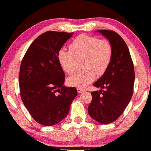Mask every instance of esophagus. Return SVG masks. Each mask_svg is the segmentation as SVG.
Here are the masks:
<instances>
[{
  "mask_svg": "<svg viewBox=\"0 0 151 151\" xmlns=\"http://www.w3.org/2000/svg\"><path fill=\"white\" fill-rule=\"evenodd\" d=\"M77 91L78 93H81L82 91H84V89H81V88H77Z\"/></svg>",
  "mask_w": 151,
  "mask_h": 151,
  "instance_id": "34e87169",
  "label": "esophagus"
}]
</instances>
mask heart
I'll use <instances>...</instances> for the list:
<instances>
[{
    "mask_svg": "<svg viewBox=\"0 0 151 151\" xmlns=\"http://www.w3.org/2000/svg\"><path fill=\"white\" fill-rule=\"evenodd\" d=\"M113 48L108 40H99L94 36L81 34L70 45V50L61 48L58 52V60L66 73L72 74L76 69V58L84 57L85 70L78 71L67 79L71 86L85 87L96 77L106 72L111 62Z\"/></svg>",
    "mask_w": 151,
    "mask_h": 151,
    "instance_id": "1",
    "label": "heart"
}]
</instances>
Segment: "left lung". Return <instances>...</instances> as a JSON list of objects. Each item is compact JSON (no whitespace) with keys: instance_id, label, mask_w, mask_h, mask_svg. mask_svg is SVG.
<instances>
[{"instance_id":"8db88e82","label":"left lung","mask_w":151,"mask_h":151,"mask_svg":"<svg viewBox=\"0 0 151 151\" xmlns=\"http://www.w3.org/2000/svg\"><path fill=\"white\" fill-rule=\"evenodd\" d=\"M97 31L111 42L113 55L104 74L93 84L101 89L91 92L92 100L88 113L98 122L108 124L119 119L129 104L133 93L135 72L129 50L123 38L113 30Z\"/></svg>"}]
</instances>
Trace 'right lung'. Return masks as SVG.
Instances as JSON below:
<instances>
[{
  "instance_id": "obj_1",
  "label": "right lung",
  "mask_w": 151,
  "mask_h": 151,
  "mask_svg": "<svg viewBox=\"0 0 151 151\" xmlns=\"http://www.w3.org/2000/svg\"><path fill=\"white\" fill-rule=\"evenodd\" d=\"M73 32L47 31L27 49L20 67V97L31 116L41 125L58 124L67 116L77 95L75 87L63 86L65 72L58 52Z\"/></svg>"
}]
</instances>
